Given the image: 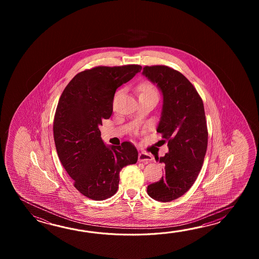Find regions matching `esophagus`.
Wrapping results in <instances>:
<instances>
[{"label":"esophagus","mask_w":259,"mask_h":259,"mask_svg":"<svg viewBox=\"0 0 259 259\" xmlns=\"http://www.w3.org/2000/svg\"><path fill=\"white\" fill-rule=\"evenodd\" d=\"M138 160L140 162H148V161H152L153 160V156L151 154H147V153L142 152V153L139 154Z\"/></svg>","instance_id":"34e87169"}]
</instances>
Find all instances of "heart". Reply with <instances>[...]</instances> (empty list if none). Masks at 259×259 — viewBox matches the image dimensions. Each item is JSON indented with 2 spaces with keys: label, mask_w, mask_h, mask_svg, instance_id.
Instances as JSON below:
<instances>
[{
  "label": "heart",
  "mask_w": 259,
  "mask_h": 259,
  "mask_svg": "<svg viewBox=\"0 0 259 259\" xmlns=\"http://www.w3.org/2000/svg\"><path fill=\"white\" fill-rule=\"evenodd\" d=\"M138 93H139V97L140 96H145V95H156V96H158L157 90L152 83L145 82L142 84V85H140V87L138 89Z\"/></svg>",
  "instance_id": "b5f03b06"
}]
</instances>
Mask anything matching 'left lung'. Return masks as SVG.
<instances>
[{"label": "left lung", "instance_id": "left-lung-1", "mask_svg": "<svg viewBox=\"0 0 259 259\" xmlns=\"http://www.w3.org/2000/svg\"><path fill=\"white\" fill-rule=\"evenodd\" d=\"M143 74L163 94L157 132L169 150L160 157L165 176L150 184L147 193L156 201L170 202L193 186L204 163L208 142L204 104L187 77L169 66H144Z\"/></svg>", "mask_w": 259, "mask_h": 259}]
</instances>
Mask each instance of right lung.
Here are the masks:
<instances>
[{"mask_svg": "<svg viewBox=\"0 0 259 259\" xmlns=\"http://www.w3.org/2000/svg\"><path fill=\"white\" fill-rule=\"evenodd\" d=\"M141 70L140 65L95 66L77 74L61 95L53 127L55 147L74 186L88 198L113 196L120 170L137 162L132 143L106 146L99 126L112 115L116 89Z\"/></svg>", "mask_w": 259, "mask_h": 259, "instance_id": "right-lung-1", "label": "right lung"}]
</instances>
